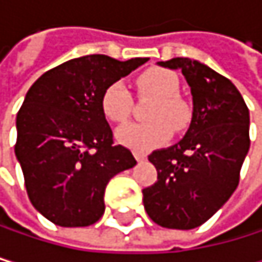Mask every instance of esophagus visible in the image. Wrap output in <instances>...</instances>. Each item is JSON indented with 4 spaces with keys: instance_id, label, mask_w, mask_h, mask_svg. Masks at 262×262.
<instances>
[{
    "instance_id": "obj_1",
    "label": "esophagus",
    "mask_w": 262,
    "mask_h": 262,
    "mask_svg": "<svg viewBox=\"0 0 262 262\" xmlns=\"http://www.w3.org/2000/svg\"><path fill=\"white\" fill-rule=\"evenodd\" d=\"M134 156H135V159H137L138 162H144V160H146V154H144V152H140V150H135Z\"/></svg>"
}]
</instances>
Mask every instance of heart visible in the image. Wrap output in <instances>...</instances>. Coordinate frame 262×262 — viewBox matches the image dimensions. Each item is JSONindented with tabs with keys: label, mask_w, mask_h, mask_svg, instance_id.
<instances>
[{
	"label": "heart",
	"mask_w": 262,
	"mask_h": 262,
	"mask_svg": "<svg viewBox=\"0 0 262 262\" xmlns=\"http://www.w3.org/2000/svg\"><path fill=\"white\" fill-rule=\"evenodd\" d=\"M140 96L154 97L146 122H130L118 130V140L135 150H150L166 143L174 130H184L192 121L193 110L179 94V78L174 72L162 67L146 69L135 78ZM134 100L121 81L108 84L100 96L103 116L116 124L127 121L132 113Z\"/></svg>",
	"instance_id": "b5f03b06"
}]
</instances>
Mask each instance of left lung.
Masks as SVG:
<instances>
[{
    "label": "left lung",
    "instance_id": "left-lung-1",
    "mask_svg": "<svg viewBox=\"0 0 262 262\" xmlns=\"http://www.w3.org/2000/svg\"><path fill=\"white\" fill-rule=\"evenodd\" d=\"M181 69L193 97V116L185 137L147 159L157 169L143 203L154 223L193 229L207 222L239 185L250 147V115L237 88L206 64L190 58L160 61Z\"/></svg>",
    "mask_w": 262,
    "mask_h": 262
}]
</instances>
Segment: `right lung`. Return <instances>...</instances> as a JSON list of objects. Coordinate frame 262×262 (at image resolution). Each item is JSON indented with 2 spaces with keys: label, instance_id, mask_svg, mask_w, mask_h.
Returning a JSON list of instances; mask_svg holds the SVG:
<instances>
[{
  "label": "right lung",
  "instance_id": "add662e5",
  "mask_svg": "<svg viewBox=\"0 0 262 262\" xmlns=\"http://www.w3.org/2000/svg\"><path fill=\"white\" fill-rule=\"evenodd\" d=\"M146 61L75 58L50 69L26 93L17 115L15 156L29 201L52 223H96L105 212L108 181L137 165L127 147L113 143L100 96Z\"/></svg>",
  "mask_w": 262,
  "mask_h": 262
}]
</instances>
